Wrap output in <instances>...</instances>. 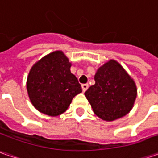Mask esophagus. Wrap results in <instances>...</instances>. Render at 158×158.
<instances>
[{"label": "esophagus", "instance_id": "esophagus-1", "mask_svg": "<svg viewBox=\"0 0 158 158\" xmlns=\"http://www.w3.org/2000/svg\"><path fill=\"white\" fill-rule=\"evenodd\" d=\"M88 87H89L88 83H83V84H82V91H83V92H85V91L87 90V89H88Z\"/></svg>", "mask_w": 158, "mask_h": 158}]
</instances>
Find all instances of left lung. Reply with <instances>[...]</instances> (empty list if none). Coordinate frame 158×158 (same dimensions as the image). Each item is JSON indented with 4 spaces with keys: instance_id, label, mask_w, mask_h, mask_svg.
I'll return each instance as SVG.
<instances>
[{
    "instance_id": "1",
    "label": "left lung",
    "mask_w": 158,
    "mask_h": 158,
    "mask_svg": "<svg viewBox=\"0 0 158 158\" xmlns=\"http://www.w3.org/2000/svg\"><path fill=\"white\" fill-rule=\"evenodd\" d=\"M95 84L85 91L94 113L106 121L122 118L133 108L136 85L118 61L110 60L98 69Z\"/></svg>"
}]
</instances>
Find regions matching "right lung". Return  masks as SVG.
Returning <instances> with one entry per match:
<instances>
[{"label":"right lung","mask_w":158,"mask_h":158,"mask_svg":"<svg viewBox=\"0 0 158 158\" xmlns=\"http://www.w3.org/2000/svg\"><path fill=\"white\" fill-rule=\"evenodd\" d=\"M71 63L61 51L46 55L34 64L27 77L30 100L40 112L58 116L82 92L81 84L70 72Z\"/></svg>","instance_id":"obj_1"}]
</instances>
